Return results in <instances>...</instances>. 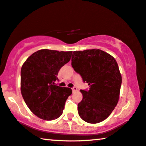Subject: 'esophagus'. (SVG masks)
<instances>
[{
    "label": "esophagus",
    "instance_id": "esophagus-1",
    "mask_svg": "<svg viewBox=\"0 0 146 146\" xmlns=\"http://www.w3.org/2000/svg\"><path fill=\"white\" fill-rule=\"evenodd\" d=\"M72 90H73V92H77V87H73L72 88Z\"/></svg>",
    "mask_w": 146,
    "mask_h": 146
}]
</instances>
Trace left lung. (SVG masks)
<instances>
[{
	"label": "left lung",
	"instance_id": "1",
	"mask_svg": "<svg viewBox=\"0 0 146 146\" xmlns=\"http://www.w3.org/2000/svg\"><path fill=\"white\" fill-rule=\"evenodd\" d=\"M71 65L90 86L88 91L80 90L83 98L78 104V115L90 123L104 121L119 98L122 79L117 62L108 53L95 48L74 51Z\"/></svg>",
	"mask_w": 146,
	"mask_h": 146
}]
</instances>
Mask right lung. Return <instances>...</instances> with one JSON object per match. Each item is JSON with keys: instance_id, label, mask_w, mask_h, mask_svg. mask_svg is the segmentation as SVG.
Here are the masks:
<instances>
[{"instance_id": "right-lung-1", "label": "right lung", "mask_w": 146, "mask_h": 146, "mask_svg": "<svg viewBox=\"0 0 146 146\" xmlns=\"http://www.w3.org/2000/svg\"><path fill=\"white\" fill-rule=\"evenodd\" d=\"M72 51L41 49L31 55L21 70V92L31 112L44 120L57 119L72 90L55 85L58 71Z\"/></svg>"}]
</instances>
